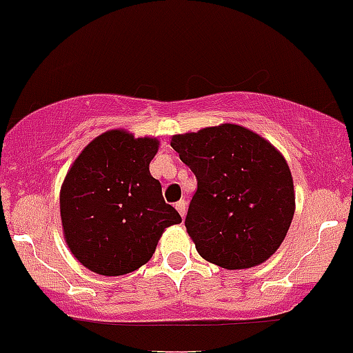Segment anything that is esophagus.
<instances>
[{"mask_svg":"<svg viewBox=\"0 0 353 353\" xmlns=\"http://www.w3.org/2000/svg\"><path fill=\"white\" fill-rule=\"evenodd\" d=\"M174 208H176V210H179V213L182 214V216H185V211H187V203L183 199H180L179 203L174 204Z\"/></svg>","mask_w":353,"mask_h":353,"instance_id":"obj_1","label":"esophagus"}]
</instances>
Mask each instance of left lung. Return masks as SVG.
I'll return each instance as SVG.
<instances>
[{
    "label": "left lung",
    "instance_id": "1",
    "mask_svg": "<svg viewBox=\"0 0 353 353\" xmlns=\"http://www.w3.org/2000/svg\"><path fill=\"white\" fill-rule=\"evenodd\" d=\"M171 147L197 179L185 227L204 260L237 270L279 250L294 214L293 176L279 150L229 123L174 135Z\"/></svg>",
    "mask_w": 353,
    "mask_h": 353
}]
</instances>
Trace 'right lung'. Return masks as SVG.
<instances>
[{"label": "right lung", "mask_w": 353, "mask_h": 353, "mask_svg": "<svg viewBox=\"0 0 353 353\" xmlns=\"http://www.w3.org/2000/svg\"><path fill=\"white\" fill-rule=\"evenodd\" d=\"M156 139L110 130L88 143L67 171L60 216L70 253L100 275H124L152 258L164 229L182 221L164 203L149 164Z\"/></svg>", "instance_id": "obj_1"}]
</instances>
